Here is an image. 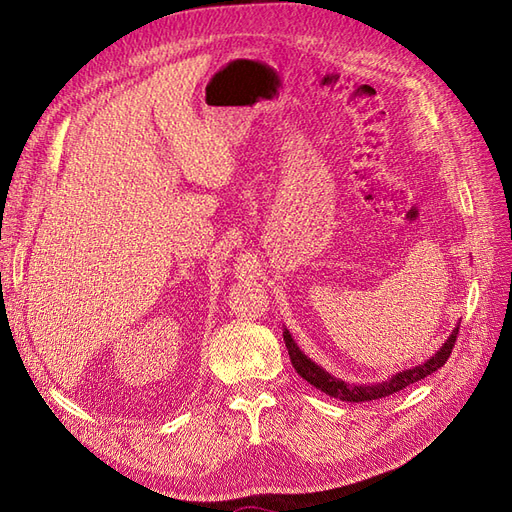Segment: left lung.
Segmentation results:
<instances>
[{"label": "left lung", "mask_w": 512, "mask_h": 512, "mask_svg": "<svg viewBox=\"0 0 512 512\" xmlns=\"http://www.w3.org/2000/svg\"><path fill=\"white\" fill-rule=\"evenodd\" d=\"M457 333H459V324L453 329V333L448 335V339L442 344V348L433 356H429L425 363L416 365L412 369L399 371V374H393L389 380H382V382H376V384H350V382H344V380L331 376L327 369H322L318 363H314L297 346V342H294L288 329H284V342H286V348H288V354H290L292 367L297 369V374L303 380H307L309 384L316 386L318 391L327 393V395H331L335 399L354 401V404H359V401H374V399L389 397L393 393L404 391L406 386L431 376L433 371H438L446 363L448 356H451L453 346H455V339H457Z\"/></svg>", "instance_id": "1"}]
</instances>
